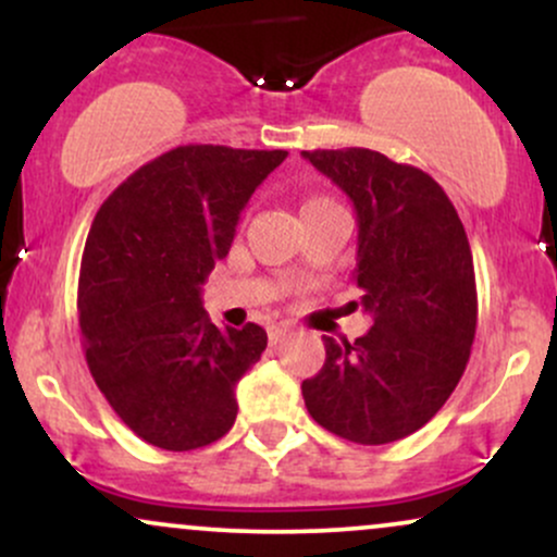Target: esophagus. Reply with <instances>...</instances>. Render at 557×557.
Here are the masks:
<instances>
[{
	"label": "esophagus",
	"mask_w": 557,
	"mask_h": 557,
	"mask_svg": "<svg viewBox=\"0 0 557 557\" xmlns=\"http://www.w3.org/2000/svg\"><path fill=\"white\" fill-rule=\"evenodd\" d=\"M290 327H285V324H272L270 327V343L272 345H277V343H283L287 335H290Z\"/></svg>",
	"instance_id": "obj_1"
}]
</instances>
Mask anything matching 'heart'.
Here are the masks:
<instances>
[{"label":"heart","mask_w":557,"mask_h":557,"mask_svg":"<svg viewBox=\"0 0 557 557\" xmlns=\"http://www.w3.org/2000/svg\"><path fill=\"white\" fill-rule=\"evenodd\" d=\"M332 198H327V196H311V198H306L304 201V207H300V214H311V212H319V209H327V207H332Z\"/></svg>","instance_id":"heart-1"}]
</instances>
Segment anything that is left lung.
I'll list each match as a JSON object with an SVG mask.
<instances>
[{
	"label": "left lung",
	"mask_w": 557,
	"mask_h": 557,
	"mask_svg": "<svg viewBox=\"0 0 557 557\" xmlns=\"http://www.w3.org/2000/svg\"><path fill=\"white\" fill-rule=\"evenodd\" d=\"M359 216L354 280L372 330L324 337L327 359L304 380L319 426L359 445L408 437L461 380L476 335V280L456 207L426 172L372 149L304 151Z\"/></svg>",
	"instance_id": "obj_1"
}]
</instances>
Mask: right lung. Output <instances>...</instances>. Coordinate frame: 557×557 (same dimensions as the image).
I'll list each match as a JSON object with an SVG mask.
<instances>
[{"label": "right lung", "mask_w": 557, "mask_h": 557, "mask_svg": "<svg viewBox=\"0 0 557 557\" xmlns=\"http://www.w3.org/2000/svg\"><path fill=\"white\" fill-rule=\"evenodd\" d=\"M287 151L188 144L133 172L94 216L78 314L96 387L125 426L162 450L225 437L235 385L267 332L216 330L201 285L227 257L243 207Z\"/></svg>", "instance_id": "add662e5"}]
</instances>
